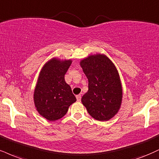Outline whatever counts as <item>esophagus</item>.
<instances>
[{
  "instance_id": "34e87169",
  "label": "esophagus",
  "mask_w": 159,
  "mask_h": 159,
  "mask_svg": "<svg viewBox=\"0 0 159 159\" xmlns=\"http://www.w3.org/2000/svg\"><path fill=\"white\" fill-rule=\"evenodd\" d=\"M76 98H77V101H81V95H76Z\"/></svg>"
}]
</instances>
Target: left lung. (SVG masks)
Listing matches in <instances>:
<instances>
[{
    "mask_svg": "<svg viewBox=\"0 0 159 159\" xmlns=\"http://www.w3.org/2000/svg\"><path fill=\"white\" fill-rule=\"evenodd\" d=\"M80 65L88 78V91L81 102L93 118L100 121L112 118L119 110L122 87L113 63L105 55H89Z\"/></svg>",
    "mask_w": 159,
    "mask_h": 159,
    "instance_id": "1",
    "label": "left lung"
}]
</instances>
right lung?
<instances>
[{"instance_id": "add662e5", "label": "right lung", "mask_w": 159, "mask_h": 159, "mask_svg": "<svg viewBox=\"0 0 159 159\" xmlns=\"http://www.w3.org/2000/svg\"><path fill=\"white\" fill-rule=\"evenodd\" d=\"M71 60L52 58L41 69L38 78L34 103L38 113L49 121L60 119L67 112L69 107L76 101L64 75Z\"/></svg>"}]
</instances>
